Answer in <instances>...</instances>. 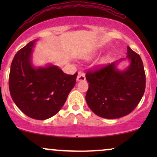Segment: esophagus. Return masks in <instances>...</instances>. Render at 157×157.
<instances>
[{"label": "esophagus", "mask_w": 157, "mask_h": 157, "mask_svg": "<svg viewBox=\"0 0 157 157\" xmlns=\"http://www.w3.org/2000/svg\"><path fill=\"white\" fill-rule=\"evenodd\" d=\"M86 80V75H85V72L82 71H80L78 72V75L77 77V80L78 81H84Z\"/></svg>", "instance_id": "obj_1"}]
</instances>
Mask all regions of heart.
Segmentation results:
<instances>
[{
    "label": "heart",
    "instance_id": "obj_1",
    "mask_svg": "<svg viewBox=\"0 0 157 157\" xmlns=\"http://www.w3.org/2000/svg\"><path fill=\"white\" fill-rule=\"evenodd\" d=\"M106 60H106V59H104V60H103V62H104V63L106 62Z\"/></svg>",
    "mask_w": 157,
    "mask_h": 157
}]
</instances>
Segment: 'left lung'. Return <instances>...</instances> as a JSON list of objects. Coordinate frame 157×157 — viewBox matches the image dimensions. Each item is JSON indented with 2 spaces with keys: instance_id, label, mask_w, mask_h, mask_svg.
<instances>
[{
  "instance_id": "1",
  "label": "left lung",
  "mask_w": 157,
  "mask_h": 157,
  "mask_svg": "<svg viewBox=\"0 0 157 157\" xmlns=\"http://www.w3.org/2000/svg\"><path fill=\"white\" fill-rule=\"evenodd\" d=\"M126 58L89 71L86 78L89 89L86 100L95 114L105 119L128 115L141 100L145 89V74L140 56L127 47ZM127 59L130 64L120 71L116 66Z\"/></svg>"
}]
</instances>
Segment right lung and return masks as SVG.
Here are the masks:
<instances>
[{
	"label": "right lung",
	"instance_id": "add662e5",
	"mask_svg": "<svg viewBox=\"0 0 157 157\" xmlns=\"http://www.w3.org/2000/svg\"><path fill=\"white\" fill-rule=\"evenodd\" d=\"M36 40L16 53L11 64L9 88L11 97L23 113L44 120L58 112L76 82L77 73L68 75L58 66L32 65Z\"/></svg>",
	"mask_w": 157,
	"mask_h": 157
}]
</instances>
